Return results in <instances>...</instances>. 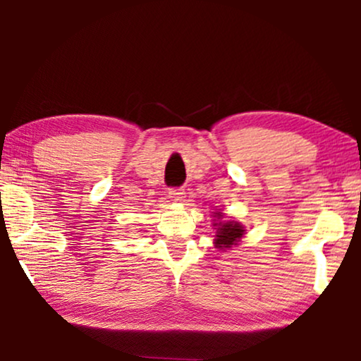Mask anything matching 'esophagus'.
Segmentation results:
<instances>
[{"mask_svg":"<svg viewBox=\"0 0 361 361\" xmlns=\"http://www.w3.org/2000/svg\"><path fill=\"white\" fill-rule=\"evenodd\" d=\"M184 195H185L184 189H169V197L174 202H180L182 199H184Z\"/></svg>","mask_w":361,"mask_h":361,"instance_id":"34e87169","label":"esophagus"}]
</instances>
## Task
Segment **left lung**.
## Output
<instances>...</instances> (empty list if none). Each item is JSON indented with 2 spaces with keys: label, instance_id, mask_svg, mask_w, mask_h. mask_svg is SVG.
<instances>
[{
  "label": "left lung",
  "instance_id": "obj_1",
  "mask_svg": "<svg viewBox=\"0 0 361 361\" xmlns=\"http://www.w3.org/2000/svg\"><path fill=\"white\" fill-rule=\"evenodd\" d=\"M215 216L221 219V212H215ZM214 226L216 230L215 235V248L219 250H228L233 245H238L241 236L245 235V226L238 224V221H219L214 220Z\"/></svg>",
  "mask_w": 361,
  "mask_h": 361
}]
</instances>
